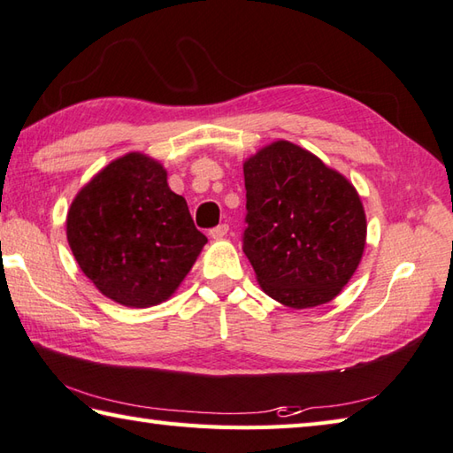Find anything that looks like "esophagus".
Masks as SVG:
<instances>
[{
    "label": "esophagus",
    "instance_id": "obj_1",
    "mask_svg": "<svg viewBox=\"0 0 453 453\" xmlns=\"http://www.w3.org/2000/svg\"><path fill=\"white\" fill-rule=\"evenodd\" d=\"M226 233H228V225H226V223H223V225H219V226L209 230L211 238H215V241H220V238H225Z\"/></svg>",
    "mask_w": 453,
    "mask_h": 453
}]
</instances>
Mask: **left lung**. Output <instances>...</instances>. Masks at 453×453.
<instances>
[{
	"label": "left lung",
	"mask_w": 453,
	"mask_h": 453,
	"mask_svg": "<svg viewBox=\"0 0 453 453\" xmlns=\"http://www.w3.org/2000/svg\"><path fill=\"white\" fill-rule=\"evenodd\" d=\"M242 250L260 288L294 310L331 302L359 266V193L313 153L274 142L244 161Z\"/></svg>",
	"instance_id": "8db88e82"
}]
</instances>
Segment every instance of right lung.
Instances as JSON below:
<instances>
[{"label": "right lung", "instance_id": "obj_1", "mask_svg": "<svg viewBox=\"0 0 453 453\" xmlns=\"http://www.w3.org/2000/svg\"><path fill=\"white\" fill-rule=\"evenodd\" d=\"M66 238L84 276L127 307L165 302L207 244L164 165L143 153L114 159L82 187Z\"/></svg>", "mask_w": 453, "mask_h": 453}]
</instances>
